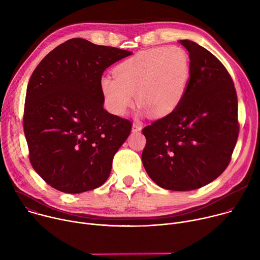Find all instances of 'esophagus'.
<instances>
[{"label":"esophagus","mask_w":260,"mask_h":260,"mask_svg":"<svg viewBox=\"0 0 260 260\" xmlns=\"http://www.w3.org/2000/svg\"><path fill=\"white\" fill-rule=\"evenodd\" d=\"M141 129H142V125L140 123H137V122L133 123V126H132L133 133H139V132H141Z\"/></svg>","instance_id":"esophagus-1"}]
</instances>
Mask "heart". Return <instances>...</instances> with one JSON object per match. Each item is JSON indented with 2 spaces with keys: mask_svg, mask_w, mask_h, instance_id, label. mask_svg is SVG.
I'll use <instances>...</instances> for the list:
<instances>
[{
  "mask_svg": "<svg viewBox=\"0 0 260 260\" xmlns=\"http://www.w3.org/2000/svg\"><path fill=\"white\" fill-rule=\"evenodd\" d=\"M114 77L101 79L107 108L115 114H125L135 102V93L145 111L154 117H165L177 109L190 77V59L178 46L143 50L120 62Z\"/></svg>",
  "mask_w": 260,
  "mask_h": 260,
  "instance_id": "heart-1",
  "label": "heart"
}]
</instances>
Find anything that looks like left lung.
<instances>
[{
  "instance_id": "1",
  "label": "left lung",
  "mask_w": 260,
  "mask_h": 260,
  "mask_svg": "<svg viewBox=\"0 0 260 260\" xmlns=\"http://www.w3.org/2000/svg\"><path fill=\"white\" fill-rule=\"evenodd\" d=\"M179 42L189 52V81L174 112L143 128L142 161L161 188L188 191L228 168L239 136L238 98L216 56L193 41Z\"/></svg>"
}]
</instances>
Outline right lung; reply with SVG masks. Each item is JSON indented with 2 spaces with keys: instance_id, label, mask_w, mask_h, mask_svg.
I'll return each instance as SVG.
<instances>
[{
  "instance_id": "add662e5",
  "label": "right lung",
  "mask_w": 260,
  "mask_h": 260,
  "mask_svg": "<svg viewBox=\"0 0 260 260\" xmlns=\"http://www.w3.org/2000/svg\"><path fill=\"white\" fill-rule=\"evenodd\" d=\"M132 52L74 38L50 51L27 84L23 131L34 170L51 187L81 193L103 185L132 122L104 109V71Z\"/></svg>"
}]
</instances>
